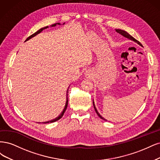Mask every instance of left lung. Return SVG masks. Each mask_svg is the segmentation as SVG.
<instances>
[{"label": "left lung", "instance_id": "left-lung-1", "mask_svg": "<svg viewBox=\"0 0 160 160\" xmlns=\"http://www.w3.org/2000/svg\"><path fill=\"white\" fill-rule=\"evenodd\" d=\"M116 31L118 32V33H119V34H120L121 35H122L123 37H126V38H128V39H130V40H132V41H133V42H136V43H138L139 45H140L141 46H142V44L139 42L138 40H137L136 39H135L134 38H133V37H132V36L130 35V34H129L127 32H126L125 30H121V29H116ZM93 105H94V110H95V111H96V112L97 113V114H98V116L101 119H102V120H106V121H107L106 119H104V118L103 117H102L101 116H100V114H99L98 113V110H97V109L96 108V106H95V104H94V100H93Z\"/></svg>", "mask_w": 160, "mask_h": 160}]
</instances>
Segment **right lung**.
<instances>
[{"label": "right lung", "instance_id": "1", "mask_svg": "<svg viewBox=\"0 0 160 160\" xmlns=\"http://www.w3.org/2000/svg\"><path fill=\"white\" fill-rule=\"evenodd\" d=\"M65 23H64L63 24H64ZM56 24H58V25H60V24L58 22V23H56V24H52V25H51V27H55V26H56ZM48 28V26H47V27H43V28H40V30H38V31H37L35 33H34V34H32V35H30V37H28L27 38V40H25V42L26 41H27V40H28L29 39H30V38H32V37H35L36 35H37L38 34H39V33H40L43 30H44V29H46V28ZM70 87V86H69ZM69 87H68V88H69ZM68 90H67V91H66V104H65V106H64V110H63V111L62 112V113L61 114L57 117V118H56L55 119H53V120H50V121H48V122H42V123H52V122H56V121H58V120H60V118L63 116V115H64V112H65V111H66V108H67V106H68Z\"/></svg>", "mask_w": 160, "mask_h": 160}]
</instances>
